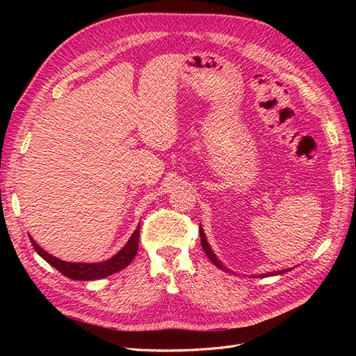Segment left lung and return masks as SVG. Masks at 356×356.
Segmentation results:
<instances>
[{
  "instance_id": "obj_1",
  "label": "left lung",
  "mask_w": 356,
  "mask_h": 356,
  "mask_svg": "<svg viewBox=\"0 0 356 356\" xmlns=\"http://www.w3.org/2000/svg\"><path fill=\"white\" fill-rule=\"evenodd\" d=\"M199 233H200V243H202V248H203V251H204V254L208 255V258L209 260L217 266L218 268H221V270H225V272H229V268H225L218 260H217V257H215V254L212 252V250H211V246H209V243L207 242V238H204V233H203V229H202V225L199 227ZM291 270V268H289ZM288 268H285V270H281V272H272V273H266V275H261L260 277H264V276H275V275H282V273H285V272H289Z\"/></svg>"
}]
</instances>
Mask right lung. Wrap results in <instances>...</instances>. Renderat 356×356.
Returning a JSON list of instances; mask_svg holds the SVG:
<instances>
[{
	"label": "right lung",
	"mask_w": 356,
	"mask_h": 356,
	"mask_svg": "<svg viewBox=\"0 0 356 356\" xmlns=\"http://www.w3.org/2000/svg\"><path fill=\"white\" fill-rule=\"evenodd\" d=\"M31 239L32 246L37 251V254L40 257L44 258V260L53 266L55 268L63 275L68 276L74 281H95V279H101V277H106L110 276L118 270H122L126 266L131 264V261L135 258L136 252H138V242H139V225L136 227V230L134 232V234L131 236V239L127 241V243L118 251L113 258L106 260L104 263H68V261H62L59 258L50 255L49 252H46L42 248H40L35 241Z\"/></svg>",
	"instance_id": "obj_1"
}]
</instances>
